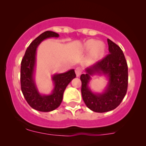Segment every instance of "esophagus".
Instances as JSON below:
<instances>
[{
    "mask_svg": "<svg viewBox=\"0 0 146 146\" xmlns=\"http://www.w3.org/2000/svg\"><path fill=\"white\" fill-rule=\"evenodd\" d=\"M75 71H76V76H77V77H79V76H80V75H81L82 70V69L80 68V67H78V68H76V70H75Z\"/></svg>",
    "mask_w": 146,
    "mask_h": 146,
    "instance_id": "34e87169",
    "label": "esophagus"
}]
</instances>
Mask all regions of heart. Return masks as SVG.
I'll return each instance as SVG.
<instances>
[{
	"label": "heart",
	"instance_id": "1",
	"mask_svg": "<svg viewBox=\"0 0 146 146\" xmlns=\"http://www.w3.org/2000/svg\"><path fill=\"white\" fill-rule=\"evenodd\" d=\"M105 45L102 42H99L95 39H90L84 44V50L85 52H91V56L93 61L101 59L105 53Z\"/></svg>",
	"mask_w": 146,
	"mask_h": 146
}]
</instances>
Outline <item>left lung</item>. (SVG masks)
I'll use <instances>...</instances> for the list:
<instances>
[{"label": "left lung", "mask_w": 146, "mask_h": 146, "mask_svg": "<svg viewBox=\"0 0 146 146\" xmlns=\"http://www.w3.org/2000/svg\"><path fill=\"white\" fill-rule=\"evenodd\" d=\"M110 54L102 60L85 69L80 76L81 93L87 107L95 112H106L114 110L123 100L127 91L128 66L120 47L107 39ZM104 75L108 82L101 94L93 93L89 87L91 76Z\"/></svg>", "instance_id": "left-lung-1"}]
</instances>
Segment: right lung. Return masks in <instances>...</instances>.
Listing matches in <instances>:
<instances>
[{"instance_id":"add662e5","label":"right lung","mask_w":146,"mask_h":146,"mask_svg":"<svg viewBox=\"0 0 146 146\" xmlns=\"http://www.w3.org/2000/svg\"><path fill=\"white\" fill-rule=\"evenodd\" d=\"M58 36V34L51 31L41 34L27 47L21 62L20 83L23 95L31 107L43 112L53 111L59 107L66 87L76 77L74 69L64 73H56L51 77L54 89L51 94L42 95L38 90L35 80L36 48L44 39Z\"/></svg>"}]
</instances>
